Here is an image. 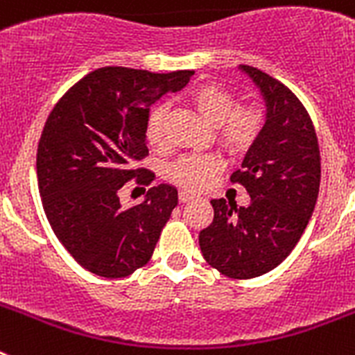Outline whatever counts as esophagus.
<instances>
[{"mask_svg": "<svg viewBox=\"0 0 355 355\" xmlns=\"http://www.w3.org/2000/svg\"><path fill=\"white\" fill-rule=\"evenodd\" d=\"M178 197H180V202H188V200H192L196 196L188 192V190H180Z\"/></svg>", "mask_w": 355, "mask_h": 355, "instance_id": "obj_1", "label": "esophagus"}]
</instances>
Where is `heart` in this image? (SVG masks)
I'll return each instance as SVG.
<instances>
[{
	"instance_id": "1",
	"label": "heart",
	"mask_w": 355,
	"mask_h": 355,
	"mask_svg": "<svg viewBox=\"0 0 355 355\" xmlns=\"http://www.w3.org/2000/svg\"><path fill=\"white\" fill-rule=\"evenodd\" d=\"M205 121L215 126L216 140L231 155H241L258 140L263 128V114L258 106L238 105L236 97L218 85L206 83L197 87L190 96ZM147 140L153 147L165 144L163 108H156L147 121ZM222 168L220 159L211 155L184 156L171 165L167 175L172 183L187 190H200Z\"/></svg>"
}]
</instances>
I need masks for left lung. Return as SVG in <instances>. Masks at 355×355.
Segmentation results:
<instances>
[{
	"label": "left lung",
	"mask_w": 355,
	"mask_h": 355,
	"mask_svg": "<svg viewBox=\"0 0 355 355\" xmlns=\"http://www.w3.org/2000/svg\"><path fill=\"white\" fill-rule=\"evenodd\" d=\"M265 99L266 119L231 181L245 187L247 208L213 199V222L199 233L206 261L231 279H252L286 259L311 218L320 190L315 126L286 85L240 65Z\"/></svg>",
	"instance_id": "8db88e82"
}]
</instances>
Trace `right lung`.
Returning <instances> with one entry per match:
<instances>
[{"label": "right lung", "mask_w": 355, "mask_h": 355, "mask_svg": "<svg viewBox=\"0 0 355 355\" xmlns=\"http://www.w3.org/2000/svg\"><path fill=\"white\" fill-rule=\"evenodd\" d=\"M193 71L167 74L103 67L81 78L51 110L37 149L42 206L62 245L83 268L101 277L133 274L153 256L163 225L178 206V190L158 184L137 206L122 208L119 190L146 158L149 108L178 92Z\"/></svg>", "instance_id": "1"}]
</instances>
